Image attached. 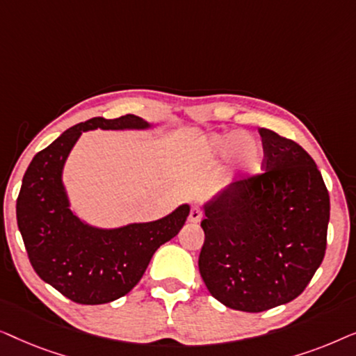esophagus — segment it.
<instances>
[{
    "instance_id": "1",
    "label": "esophagus",
    "mask_w": 356,
    "mask_h": 356,
    "mask_svg": "<svg viewBox=\"0 0 356 356\" xmlns=\"http://www.w3.org/2000/svg\"><path fill=\"white\" fill-rule=\"evenodd\" d=\"M201 218H202V211H201V207L194 206V207L191 209V211H189L188 220L191 222V223H197V222H201Z\"/></svg>"
}]
</instances>
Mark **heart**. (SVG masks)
Returning a JSON list of instances; mask_svg holds the SVG:
<instances>
[{"mask_svg": "<svg viewBox=\"0 0 356 356\" xmlns=\"http://www.w3.org/2000/svg\"><path fill=\"white\" fill-rule=\"evenodd\" d=\"M211 159H223L230 155L233 167L241 177H252L264 163V149L259 140L238 131L213 136L207 144Z\"/></svg>", "mask_w": 356, "mask_h": 356, "instance_id": "b5f03b06", "label": "heart"}]
</instances>
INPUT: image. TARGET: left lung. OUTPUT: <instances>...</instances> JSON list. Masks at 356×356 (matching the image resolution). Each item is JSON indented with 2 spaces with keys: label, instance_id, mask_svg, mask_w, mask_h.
<instances>
[{
  "label": "left lung",
  "instance_id": "1",
  "mask_svg": "<svg viewBox=\"0 0 356 356\" xmlns=\"http://www.w3.org/2000/svg\"><path fill=\"white\" fill-rule=\"evenodd\" d=\"M262 172L206 206L199 272L228 308L261 313L301 295L324 259L329 191L311 155L261 128Z\"/></svg>",
  "mask_w": 356,
  "mask_h": 356
}]
</instances>
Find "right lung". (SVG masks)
Listing matches in <instances>:
<instances>
[{
  "label": "right lung",
  "mask_w": 356,
  "mask_h": 356,
  "mask_svg": "<svg viewBox=\"0 0 356 356\" xmlns=\"http://www.w3.org/2000/svg\"><path fill=\"white\" fill-rule=\"evenodd\" d=\"M147 128L139 116L97 118L72 126L32 159L16 202L17 227L37 275L79 305L121 298L138 285L154 252L178 235L189 213L178 207L162 220L95 230L72 216L61 184L65 160L82 131Z\"/></svg>",
  "instance_id": "1"
}]
</instances>
